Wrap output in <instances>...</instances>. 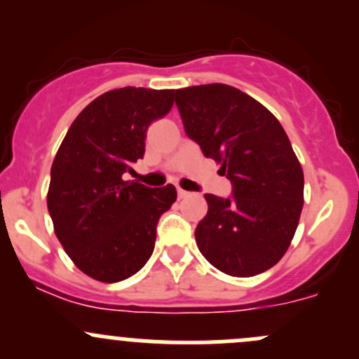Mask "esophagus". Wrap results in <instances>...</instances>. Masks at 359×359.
I'll return each mask as SVG.
<instances>
[{"mask_svg": "<svg viewBox=\"0 0 359 359\" xmlns=\"http://www.w3.org/2000/svg\"><path fill=\"white\" fill-rule=\"evenodd\" d=\"M177 194H179V198L180 200H182V198H187V196H191V193H187V191H184V189H177Z\"/></svg>", "mask_w": 359, "mask_h": 359, "instance_id": "esophagus-1", "label": "esophagus"}]
</instances>
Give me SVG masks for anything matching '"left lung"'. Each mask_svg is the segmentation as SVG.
<instances>
[{"label":"left lung","instance_id":"obj_1","mask_svg":"<svg viewBox=\"0 0 359 359\" xmlns=\"http://www.w3.org/2000/svg\"><path fill=\"white\" fill-rule=\"evenodd\" d=\"M186 133L219 163L233 198L206 194L196 243L222 273L250 278L271 269L290 247L304 206V172L276 116L224 83L177 90Z\"/></svg>","mask_w":359,"mask_h":359}]
</instances>
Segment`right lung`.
<instances>
[{"label": "right lung", "instance_id": "1", "mask_svg": "<svg viewBox=\"0 0 359 359\" xmlns=\"http://www.w3.org/2000/svg\"><path fill=\"white\" fill-rule=\"evenodd\" d=\"M172 106L173 90H111L79 112L57 151L46 194L53 231L93 280L118 283L153 255L158 220L177 191L172 184L151 189L123 173L144 156L147 128Z\"/></svg>", "mask_w": 359, "mask_h": 359}]
</instances>
